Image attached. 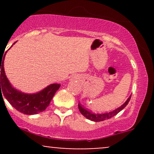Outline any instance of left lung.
<instances>
[{
	"label": "left lung",
	"mask_w": 154,
	"mask_h": 154,
	"mask_svg": "<svg viewBox=\"0 0 154 154\" xmlns=\"http://www.w3.org/2000/svg\"><path fill=\"white\" fill-rule=\"evenodd\" d=\"M130 98H131V95L128 98V100L125 101V103H124L123 105H122L121 106L116 109L115 110L111 111V112L109 113H104V114H94V113L91 112V111H88V109H86L85 108H84L81 105L80 103H78V108L79 110L80 111L81 114H82L85 117H86L87 119L91 120V121H94V122H100V121H104L106 119H109L110 118L113 117L118 113L120 112L122 109L128 105L129 101H130Z\"/></svg>",
	"instance_id": "obj_1"
}]
</instances>
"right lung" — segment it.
<instances>
[{
  "label": "right lung",
  "instance_id": "add662e5",
  "mask_svg": "<svg viewBox=\"0 0 154 154\" xmlns=\"http://www.w3.org/2000/svg\"><path fill=\"white\" fill-rule=\"evenodd\" d=\"M6 54L2 58L3 60L0 58V94L4 95L11 105L22 114L33 115L45 110L61 85L51 84L43 91L33 94L24 93L15 89L11 85L4 71L3 62Z\"/></svg>",
  "mask_w": 154,
  "mask_h": 154
}]
</instances>
